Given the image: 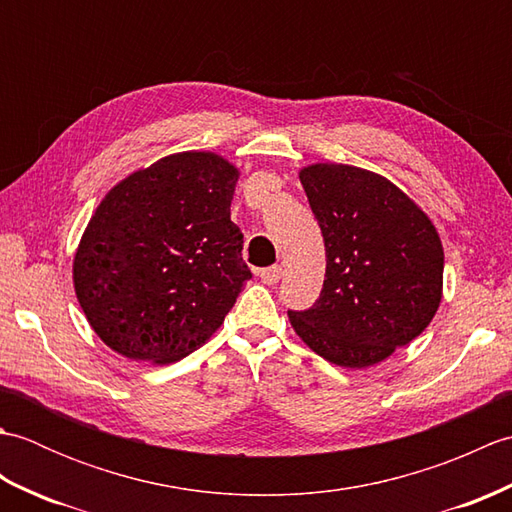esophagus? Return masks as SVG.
<instances>
[{"label": "esophagus", "mask_w": 512, "mask_h": 512, "mask_svg": "<svg viewBox=\"0 0 512 512\" xmlns=\"http://www.w3.org/2000/svg\"><path fill=\"white\" fill-rule=\"evenodd\" d=\"M281 273H284V268L281 266H268V268H264L262 273H259V279L264 281V284H268V286H275L277 281L281 279Z\"/></svg>", "instance_id": "esophagus-1"}]
</instances>
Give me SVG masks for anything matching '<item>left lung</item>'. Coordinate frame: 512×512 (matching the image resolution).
<instances>
[{"label":"left lung","instance_id":"left-lung-1","mask_svg":"<svg viewBox=\"0 0 512 512\" xmlns=\"http://www.w3.org/2000/svg\"><path fill=\"white\" fill-rule=\"evenodd\" d=\"M299 180L325 242L323 290L288 310L312 352L334 365L372 367L436 317L444 250L436 226L394 182L352 165L317 162Z\"/></svg>","mask_w":512,"mask_h":512}]
</instances>
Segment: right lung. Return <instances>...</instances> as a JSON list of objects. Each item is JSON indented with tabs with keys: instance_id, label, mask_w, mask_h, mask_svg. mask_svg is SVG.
<instances>
[{
	"instance_id": "add662e5",
	"label": "right lung",
	"mask_w": 512,
	"mask_h": 512,
	"mask_svg": "<svg viewBox=\"0 0 512 512\" xmlns=\"http://www.w3.org/2000/svg\"><path fill=\"white\" fill-rule=\"evenodd\" d=\"M237 167L182 151L105 195L74 255V292L99 339L132 361H180L224 323L246 281L231 222Z\"/></svg>"
}]
</instances>
